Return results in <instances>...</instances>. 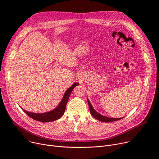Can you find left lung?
I'll list each match as a JSON object with an SVG mask.
<instances>
[{"label": "left lung", "instance_id": "obj_1", "mask_svg": "<svg viewBox=\"0 0 159 159\" xmlns=\"http://www.w3.org/2000/svg\"><path fill=\"white\" fill-rule=\"evenodd\" d=\"M88 105H89V111L91 113V115H92L94 118H95L96 119H97L98 120H100L101 122H113V121H116L122 119V118H118V119H114V118H110V117H107V116H103L101 114H99L98 113H97L94 109L93 106H91L90 102L89 101V100L88 99Z\"/></svg>", "mask_w": 159, "mask_h": 159}]
</instances>
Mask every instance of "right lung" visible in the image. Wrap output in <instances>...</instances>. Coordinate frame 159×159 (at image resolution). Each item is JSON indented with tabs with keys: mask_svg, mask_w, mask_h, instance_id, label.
<instances>
[{
	"mask_svg": "<svg viewBox=\"0 0 159 159\" xmlns=\"http://www.w3.org/2000/svg\"><path fill=\"white\" fill-rule=\"evenodd\" d=\"M78 85H79V83H74V84L69 89H67L60 104L58 105V106L55 108V110L43 113H35L28 112L26 110H24L23 108H22V110L24 111V113H26L30 117L32 118L34 120H36L37 121L48 122L56 120L59 118H61V116L64 115L65 109H66V106L67 104V102L68 101V98L70 97L71 91H73V88L75 86H77Z\"/></svg>",
	"mask_w": 159,
	"mask_h": 159,
	"instance_id": "obj_1",
	"label": "right lung"
}]
</instances>
